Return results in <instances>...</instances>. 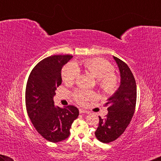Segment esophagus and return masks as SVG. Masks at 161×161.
<instances>
[{"instance_id": "obj_1", "label": "esophagus", "mask_w": 161, "mask_h": 161, "mask_svg": "<svg viewBox=\"0 0 161 161\" xmlns=\"http://www.w3.org/2000/svg\"><path fill=\"white\" fill-rule=\"evenodd\" d=\"M79 112H80V114H89V111H86V110H84L82 108L79 109Z\"/></svg>"}]
</instances>
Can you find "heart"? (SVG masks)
Returning <instances> with one entry per match:
<instances>
[{
  "label": "heart",
  "instance_id": "heart-1",
  "mask_svg": "<svg viewBox=\"0 0 161 161\" xmlns=\"http://www.w3.org/2000/svg\"><path fill=\"white\" fill-rule=\"evenodd\" d=\"M114 70L113 66L104 59L90 58L66 65L61 72V78L64 82L71 84L75 80L78 72H87L97 79L99 87L105 93L111 94L116 89L118 83ZM94 96V93L84 90L78 91L74 94L75 100L80 105L85 104Z\"/></svg>",
  "mask_w": 161,
  "mask_h": 161
}]
</instances>
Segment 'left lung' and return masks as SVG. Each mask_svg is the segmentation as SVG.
I'll return each mask as SVG.
<instances>
[{
	"label": "left lung",
	"mask_w": 161,
	"mask_h": 161,
	"mask_svg": "<svg viewBox=\"0 0 161 161\" xmlns=\"http://www.w3.org/2000/svg\"><path fill=\"white\" fill-rule=\"evenodd\" d=\"M113 58L119 70L120 84L105 104L108 111L105 118L99 116V125L94 134L103 143L113 142L124 133L136 104V83L131 70L124 61L115 56Z\"/></svg>",
	"instance_id": "obj_1"
}]
</instances>
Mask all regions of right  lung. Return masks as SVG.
Listing matches in <instances>:
<instances>
[{"label": "right lung", "mask_w": 161, "mask_h": 161, "mask_svg": "<svg viewBox=\"0 0 161 161\" xmlns=\"http://www.w3.org/2000/svg\"><path fill=\"white\" fill-rule=\"evenodd\" d=\"M72 56H52L37 64L31 72L25 89L28 115L37 132L49 142L56 143L69 136L79 111L73 105L55 106L56 90L61 84V69Z\"/></svg>", "instance_id": "add662e5"}]
</instances>
